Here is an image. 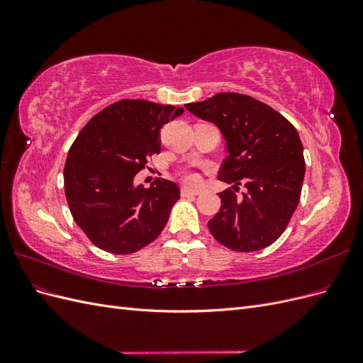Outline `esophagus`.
I'll list each match as a JSON object with an SVG mask.
<instances>
[{
    "label": "esophagus",
    "mask_w": 363,
    "mask_h": 363,
    "mask_svg": "<svg viewBox=\"0 0 363 363\" xmlns=\"http://www.w3.org/2000/svg\"><path fill=\"white\" fill-rule=\"evenodd\" d=\"M200 195V191L196 189H188V188H182V196H196Z\"/></svg>",
    "instance_id": "1"
}]
</instances>
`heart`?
<instances>
[{
	"label": "heart",
	"mask_w": 363,
	"mask_h": 363,
	"mask_svg": "<svg viewBox=\"0 0 363 363\" xmlns=\"http://www.w3.org/2000/svg\"><path fill=\"white\" fill-rule=\"evenodd\" d=\"M182 180H183V183H186V184L195 186V184H199L200 177H199V174H195L192 169H183V171H182Z\"/></svg>",
	"instance_id": "b5f03b06"
}]
</instances>
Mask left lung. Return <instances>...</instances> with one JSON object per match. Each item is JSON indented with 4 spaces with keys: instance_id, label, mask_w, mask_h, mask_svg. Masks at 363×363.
<instances>
[{
    "instance_id": "obj_1",
    "label": "left lung",
    "mask_w": 363,
    "mask_h": 363,
    "mask_svg": "<svg viewBox=\"0 0 363 363\" xmlns=\"http://www.w3.org/2000/svg\"><path fill=\"white\" fill-rule=\"evenodd\" d=\"M223 131L228 156L219 180L235 183L218 194L221 208L208 221L219 244L239 252L267 248L281 236L300 203L303 144L289 121L256 98L219 92L184 106ZM239 184L247 191L235 192Z\"/></svg>"
}]
</instances>
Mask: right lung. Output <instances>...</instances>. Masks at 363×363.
I'll list each match as a JSON object with an SVG mask.
<instances>
[{
  "mask_svg": "<svg viewBox=\"0 0 363 363\" xmlns=\"http://www.w3.org/2000/svg\"><path fill=\"white\" fill-rule=\"evenodd\" d=\"M184 108L147 100H121L98 112L69 148L63 168L71 215L91 242L112 255H131L167 225L180 189L156 179L135 186L148 157L159 155V131Z\"/></svg>",
  "mask_w": 363,
  "mask_h": 363,
  "instance_id": "obj_1",
  "label": "right lung"
}]
</instances>
